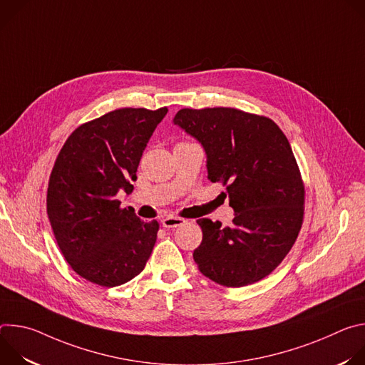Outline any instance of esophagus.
Instances as JSON below:
<instances>
[{"label": "esophagus", "mask_w": 365, "mask_h": 365, "mask_svg": "<svg viewBox=\"0 0 365 365\" xmlns=\"http://www.w3.org/2000/svg\"><path fill=\"white\" fill-rule=\"evenodd\" d=\"M183 224H185V220L178 218V217H172V215L162 220V225H163L165 228H176V227L183 225Z\"/></svg>", "instance_id": "34e87169"}]
</instances>
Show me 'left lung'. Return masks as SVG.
I'll return each instance as SVG.
<instances>
[{
    "label": "left lung",
    "mask_w": 365,
    "mask_h": 365,
    "mask_svg": "<svg viewBox=\"0 0 365 365\" xmlns=\"http://www.w3.org/2000/svg\"><path fill=\"white\" fill-rule=\"evenodd\" d=\"M173 124L205 150L207 179L227 185L231 227L197 220L199 272L227 287L269 276L293 247L304 189L289 140L274 121L234 108L180 110Z\"/></svg>",
    "instance_id": "8db88e82"
}]
</instances>
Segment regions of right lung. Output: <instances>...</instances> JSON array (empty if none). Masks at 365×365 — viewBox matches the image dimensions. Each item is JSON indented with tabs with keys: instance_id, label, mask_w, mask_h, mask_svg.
I'll list each match as a JSON object with an SVG mask.
<instances>
[{
	"instance_id": "1",
	"label": "right lung",
	"mask_w": 365,
	"mask_h": 365,
	"mask_svg": "<svg viewBox=\"0 0 365 365\" xmlns=\"http://www.w3.org/2000/svg\"><path fill=\"white\" fill-rule=\"evenodd\" d=\"M168 108H121L78 127L62 147L47 189V215L58 245L83 279L124 284L145 266L159 222L121 210L143 151Z\"/></svg>"
}]
</instances>
